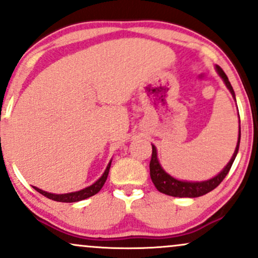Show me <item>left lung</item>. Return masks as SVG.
I'll list each match as a JSON object with an SVG mask.
<instances>
[{"label":"left lung","instance_id":"left-lung-1","mask_svg":"<svg viewBox=\"0 0 258 258\" xmlns=\"http://www.w3.org/2000/svg\"><path fill=\"white\" fill-rule=\"evenodd\" d=\"M216 70L220 74L222 80L226 84L227 88L229 90L230 93H232L233 98L235 99V93H234V90L230 85L229 80H228L227 75L224 74L223 70L221 69V67L216 65ZM239 122H240V119H239ZM239 144H240V125H239V138L238 143H236V148L234 150V154L230 159V161L228 162L227 166L221 171L217 176H215L214 178L203 180V182H188V180H179L174 177L170 176L167 172H165L164 168L160 165L159 159H158V152H156L155 146L153 147V153H152V160H150V177H152V180L154 185L156 186L159 191L161 193L171 195V197L176 198H198L201 197V195H205L210 193L211 190H214L216 186L220 185V183L226 178V176L229 172L230 167H232L234 160H235L236 154H238L239 150Z\"/></svg>","mask_w":258,"mask_h":258}]
</instances>
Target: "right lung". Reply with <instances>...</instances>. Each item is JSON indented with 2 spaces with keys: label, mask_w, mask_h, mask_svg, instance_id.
I'll return each instance as SVG.
<instances>
[{
  "label": "right lung",
  "mask_w": 258,
  "mask_h": 258,
  "mask_svg": "<svg viewBox=\"0 0 258 258\" xmlns=\"http://www.w3.org/2000/svg\"><path fill=\"white\" fill-rule=\"evenodd\" d=\"M110 165H111V160H110V162L108 164V166H106L104 173L102 174V177H100L97 182H94L93 184L87 186V188L82 189V190L73 191V193H67V194H52V193H47V191L42 190V189H38V188H36V186H34V189L35 190H37L40 194H42L43 197L48 198V199H52L54 201H59V203H76V201L85 200V199H87V198L93 197L94 194L98 193L100 189L103 188L106 178H108L109 170H110Z\"/></svg>",
  "instance_id": "right-lung-1"
}]
</instances>
